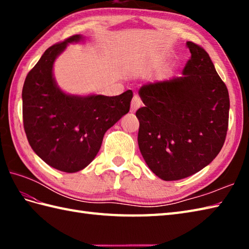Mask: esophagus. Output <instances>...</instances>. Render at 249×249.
I'll return each mask as SVG.
<instances>
[{
    "mask_svg": "<svg viewBox=\"0 0 249 249\" xmlns=\"http://www.w3.org/2000/svg\"><path fill=\"white\" fill-rule=\"evenodd\" d=\"M142 105V102L140 97L138 95H135L133 100H131V104H130V112H136L137 110L140 108V106Z\"/></svg>",
    "mask_w": 249,
    "mask_h": 249,
    "instance_id": "34e87169",
    "label": "esophagus"
}]
</instances>
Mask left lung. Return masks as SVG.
Instances as JSON below:
<instances>
[{
  "label": "left lung",
  "mask_w": 249,
  "mask_h": 249,
  "mask_svg": "<svg viewBox=\"0 0 249 249\" xmlns=\"http://www.w3.org/2000/svg\"><path fill=\"white\" fill-rule=\"evenodd\" d=\"M182 77L147 83L137 110L138 144L146 165L163 181L197 173L225 143L230 100L226 84L202 47L187 41Z\"/></svg>",
  "instance_id": "1"
}]
</instances>
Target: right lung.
Returning <instances> with one entry per match:
<instances>
[{
	"mask_svg": "<svg viewBox=\"0 0 249 249\" xmlns=\"http://www.w3.org/2000/svg\"><path fill=\"white\" fill-rule=\"evenodd\" d=\"M73 35L51 46L29 71L22 89L23 126L32 149L46 163L63 172H77L91 162L106 131L129 111L131 89L118 96H78L63 92L53 64Z\"/></svg>",
	"mask_w": 249,
	"mask_h": 249,
	"instance_id": "obj_1",
	"label": "right lung"
}]
</instances>
